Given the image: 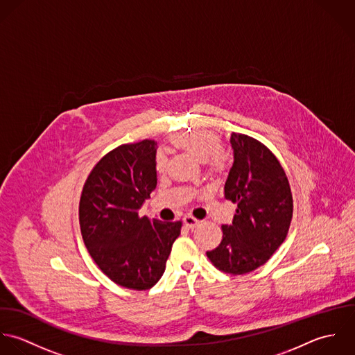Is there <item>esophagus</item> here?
Segmentation results:
<instances>
[{"instance_id":"obj_1","label":"esophagus","mask_w":355,"mask_h":355,"mask_svg":"<svg viewBox=\"0 0 355 355\" xmlns=\"http://www.w3.org/2000/svg\"><path fill=\"white\" fill-rule=\"evenodd\" d=\"M184 225L187 226V227H189V229H193V227H196L199 223H200V220H198L196 218H193V216H191V215H187V216H184Z\"/></svg>"}]
</instances>
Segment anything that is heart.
I'll list each match as a JSON object with an SVG mask.
<instances>
[{
    "label": "heart",
    "instance_id": "1",
    "mask_svg": "<svg viewBox=\"0 0 355 355\" xmlns=\"http://www.w3.org/2000/svg\"><path fill=\"white\" fill-rule=\"evenodd\" d=\"M171 144L180 149L192 153L200 162H207L213 171H222L226 164V155L222 152V144L216 135L206 130H198L188 135H180L171 139ZM155 168L163 173L166 168V159L163 155L156 156Z\"/></svg>",
    "mask_w": 355,
    "mask_h": 355
}]
</instances>
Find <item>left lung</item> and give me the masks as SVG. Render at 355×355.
Segmentation results:
<instances>
[{
  "mask_svg": "<svg viewBox=\"0 0 355 355\" xmlns=\"http://www.w3.org/2000/svg\"><path fill=\"white\" fill-rule=\"evenodd\" d=\"M230 145L233 164L225 199L237 210L232 225H222V241L207 257L225 273L245 275L265 265L283 244L293 205L285 171L263 144L232 133Z\"/></svg>",
  "mask_w": 355,
  "mask_h": 355,
  "instance_id": "obj_1",
  "label": "left lung"
}]
</instances>
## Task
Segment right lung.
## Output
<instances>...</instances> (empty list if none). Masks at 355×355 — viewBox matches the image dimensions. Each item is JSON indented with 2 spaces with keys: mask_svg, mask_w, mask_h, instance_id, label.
<instances>
[{
  "mask_svg": "<svg viewBox=\"0 0 355 355\" xmlns=\"http://www.w3.org/2000/svg\"><path fill=\"white\" fill-rule=\"evenodd\" d=\"M157 144L142 140L107 153L89 174L79 223L85 245L114 283L149 289L160 280L181 222L150 220L140 210L156 188Z\"/></svg>",
  "mask_w": 355,
  "mask_h": 355,
  "instance_id": "add662e5",
  "label": "right lung"
}]
</instances>
